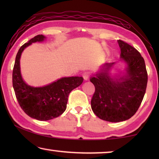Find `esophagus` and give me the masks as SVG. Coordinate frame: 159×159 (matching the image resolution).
<instances>
[{"label": "esophagus", "mask_w": 159, "mask_h": 159, "mask_svg": "<svg viewBox=\"0 0 159 159\" xmlns=\"http://www.w3.org/2000/svg\"><path fill=\"white\" fill-rule=\"evenodd\" d=\"M89 76H90L89 72H84V73L83 74V77L85 80H87L88 79V78H89Z\"/></svg>", "instance_id": "34e87169"}]
</instances>
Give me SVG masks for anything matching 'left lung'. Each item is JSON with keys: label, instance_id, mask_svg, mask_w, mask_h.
<instances>
[{"label": "left lung", "instance_id": "8db88e82", "mask_svg": "<svg viewBox=\"0 0 159 159\" xmlns=\"http://www.w3.org/2000/svg\"><path fill=\"white\" fill-rule=\"evenodd\" d=\"M120 61L126 64L123 75L113 76L111 69L116 62L105 63L90 80L95 88L91 108L97 116L109 122L130 118L138 111L147 85L144 58L135 48L120 40Z\"/></svg>", "mask_w": 159, "mask_h": 159}]
</instances>
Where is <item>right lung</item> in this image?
<instances>
[{
	"mask_svg": "<svg viewBox=\"0 0 159 159\" xmlns=\"http://www.w3.org/2000/svg\"><path fill=\"white\" fill-rule=\"evenodd\" d=\"M43 35H38L21 46L17 54L12 71V85L21 108L29 116L39 120H48L62 114L66 109L69 93L82 84L81 76L64 77L43 87L26 84L21 77L20 57L26 47L42 42Z\"/></svg>",
	"mask_w": 159,
	"mask_h": 159,
	"instance_id": "obj_1",
	"label": "right lung"
}]
</instances>
